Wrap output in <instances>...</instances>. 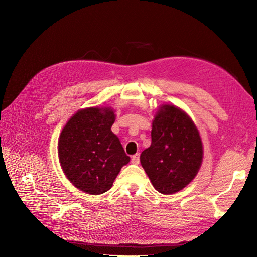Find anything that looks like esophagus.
Wrapping results in <instances>:
<instances>
[{"label":"esophagus","mask_w":257,"mask_h":257,"mask_svg":"<svg viewBox=\"0 0 257 257\" xmlns=\"http://www.w3.org/2000/svg\"><path fill=\"white\" fill-rule=\"evenodd\" d=\"M131 161H132V164H134V165H139L140 164V154H134L131 157Z\"/></svg>","instance_id":"esophagus-1"}]
</instances>
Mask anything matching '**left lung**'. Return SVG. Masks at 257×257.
Returning <instances> with one entry per match:
<instances>
[{
  "instance_id": "left-lung-1",
  "label": "left lung",
  "mask_w": 257,
  "mask_h": 257,
  "mask_svg": "<svg viewBox=\"0 0 257 257\" xmlns=\"http://www.w3.org/2000/svg\"><path fill=\"white\" fill-rule=\"evenodd\" d=\"M151 146L141 154V164L155 190L175 194L197 175L203 146L192 118L180 108L163 105L155 114Z\"/></svg>"
}]
</instances>
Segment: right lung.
Listing matches in <instances>:
<instances>
[{
	"mask_svg": "<svg viewBox=\"0 0 257 257\" xmlns=\"http://www.w3.org/2000/svg\"><path fill=\"white\" fill-rule=\"evenodd\" d=\"M114 120L111 108L89 107L77 111L61 131L60 166L66 178L86 194L110 190L120 169L130 161L111 131Z\"/></svg>",
	"mask_w": 257,
	"mask_h": 257,
	"instance_id": "add662e5",
	"label": "right lung"
}]
</instances>
